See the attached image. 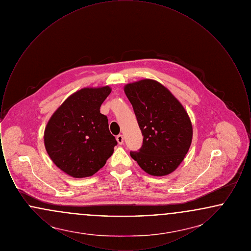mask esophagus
<instances>
[{"mask_svg":"<svg viewBox=\"0 0 251 251\" xmlns=\"http://www.w3.org/2000/svg\"><path fill=\"white\" fill-rule=\"evenodd\" d=\"M117 141H118V143L123 144V141H124V138H123V135L122 134H119V135H117Z\"/></svg>","mask_w":251,"mask_h":251,"instance_id":"34e87169","label":"esophagus"}]
</instances>
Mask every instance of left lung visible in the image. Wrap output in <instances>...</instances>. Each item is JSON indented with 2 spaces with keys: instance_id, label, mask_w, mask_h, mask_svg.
Returning a JSON list of instances; mask_svg holds the SVG:
<instances>
[{
  "instance_id": "8db88e82",
  "label": "left lung",
  "mask_w": 251,
  "mask_h": 251,
  "mask_svg": "<svg viewBox=\"0 0 251 251\" xmlns=\"http://www.w3.org/2000/svg\"><path fill=\"white\" fill-rule=\"evenodd\" d=\"M143 144L131 158L150 175L173 172L189 151L193 136L191 120L179 100L163 84L145 79L125 85Z\"/></svg>"
}]
</instances>
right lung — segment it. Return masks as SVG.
I'll list each match as a JSON object with an SVG mask.
<instances>
[{
  "instance_id": "1",
  "label": "right lung",
  "mask_w": 251,
  "mask_h": 251,
  "mask_svg": "<svg viewBox=\"0 0 251 251\" xmlns=\"http://www.w3.org/2000/svg\"><path fill=\"white\" fill-rule=\"evenodd\" d=\"M109 86L83 88L70 96L50 117L44 131L50 158L74 178L94 175L113 154L117 140L100 112Z\"/></svg>"
}]
</instances>
